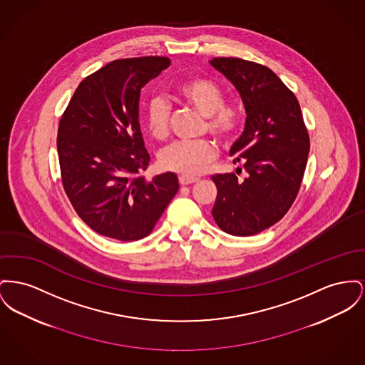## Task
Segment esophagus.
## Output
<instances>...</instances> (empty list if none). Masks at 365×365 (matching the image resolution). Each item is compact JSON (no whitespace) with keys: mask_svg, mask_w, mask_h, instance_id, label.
Here are the masks:
<instances>
[{"mask_svg":"<svg viewBox=\"0 0 365 365\" xmlns=\"http://www.w3.org/2000/svg\"><path fill=\"white\" fill-rule=\"evenodd\" d=\"M198 179L197 178H189V176H179V183L182 186H187V185H192V183H197Z\"/></svg>","mask_w":365,"mask_h":365,"instance_id":"34e87169","label":"esophagus"}]
</instances>
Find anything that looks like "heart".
Returning <instances> with one entry per match:
<instances>
[{
	"label": "heart",
	"mask_w": 365,
	"mask_h": 365,
	"mask_svg": "<svg viewBox=\"0 0 365 365\" xmlns=\"http://www.w3.org/2000/svg\"><path fill=\"white\" fill-rule=\"evenodd\" d=\"M175 96L204 115V129L223 145L230 143L242 127L244 108L235 101L226 102L222 88L211 78H189L175 88ZM168 120V103L161 98L151 99L146 110V125L154 139L163 140L167 138L170 130ZM215 155V146L207 139L173 142L161 150L158 161L167 171L193 178L205 172Z\"/></svg>",
	"instance_id": "1"
}]
</instances>
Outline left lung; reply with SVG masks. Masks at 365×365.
<instances>
[{
    "instance_id": "1",
    "label": "left lung",
    "mask_w": 365,
    "mask_h": 365,
    "mask_svg": "<svg viewBox=\"0 0 365 365\" xmlns=\"http://www.w3.org/2000/svg\"><path fill=\"white\" fill-rule=\"evenodd\" d=\"M210 63L236 86L247 113L244 132L230 149L247 176H212L217 189L212 216L232 236H254L277 223L294 204L309 133L297 96L269 67L240 58H214Z\"/></svg>"
}]
</instances>
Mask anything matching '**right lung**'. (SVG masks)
<instances>
[{
  "mask_svg": "<svg viewBox=\"0 0 365 365\" xmlns=\"http://www.w3.org/2000/svg\"><path fill=\"white\" fill-rule=\"evenodd\" d=\"M170 65L163 56L110 62L80 83L61 118L56 145L66 194L102 236H149L179 189L173 172L151 180L140 175L150 161L139 124L140 91Z\"/></svg>",
  "mask_w": 365,
  "mask_h": 365,
  "instance_id": "1",
  "label": "right lung"
}]
</instances>
